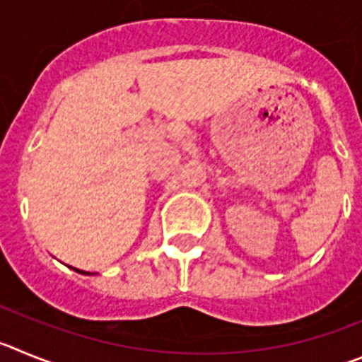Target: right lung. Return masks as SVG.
<instances>
[{"label":"right lung","instance_id":"add662e5","mask_svg":"<svg viewBox=\"0 0 362 362\" xmlns=\"http://www.w3.org/2000/svg\"><path fill=\"white\" fill-rule=\"evenodd\" d=\"M76 272H79V274H92V272H84V270H79V269H74Z\"/></svg>","mask_w":362,"mask_h":362}]
</instances>
